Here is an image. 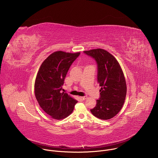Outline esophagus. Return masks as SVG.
<instances>
[{
  "label": "esophagus",
  "mask_w": 158,
  "mask_h": 158,
  "mask_svg": "<svg viewBox=\"0 0 158 158\" xmlns=\"http://www.w3.org/2000/svg\"><path fill=\"white\" fill-rule=\"evenodd\" d=\"M79 98H80L81 100H85V99H87V97H86V96H82V97H80Z\"/></svg>",
  "instance_id": "34e87169"
}]
</instances>
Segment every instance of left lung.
I'll list each match as a JSON object with an SVG mask.
<instances>
[{
	"label": "left lung",
	"mask_w": 158,
	"mask_h": 158,
	"mask_svg": "<svg viewBox=\"0 0 158 158\" xmlns=\"http://www.w3.org/2000/svg\"><path fill=\"white\" fill-rule=\"evenodd\" d=\"M84 52L97 62L98 82L101 87L100 98L91 109V113L102 120L111 119L121 110L126 96V82L121 65L113 56L102 49Z\"/></svg>",
	"instance_id": "8db88e82"
}]
</instances>
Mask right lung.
<instances>
[{
    "label": "right lung",
    "mask_w": 158,
    "mask_h": 158,
    "mask_svg": "<svg viewBox=\"0 0 158 158\" xmlns=\"http://www.w3.org/2000/svg\"><path fill=\"white\" fill-rule=\"evenodd\" d=\"M80 54L54 52L44 60L39 69L34 84L35 96L40 107L53 119L60 120L69 116L77 102L60 91L70 66Z\"/></svg>",
    "instance_id": "obj_1"
}]
</instances>
